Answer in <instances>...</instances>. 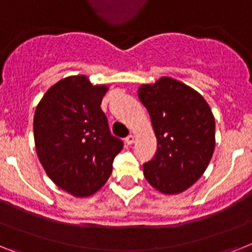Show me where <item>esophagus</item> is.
I'll list each match as a JSON object with an SVG mask.
<instances>
[{
	"label": "esophagus",
	"instance_id": "esophagus-1",
	"mask_svg": "<svg viewBox=\"0 0 252 252\" xmlns=\"http://www.w3.org/2000/svg\"><path fill=\"white\" fill-rule=\"evenodd\" d=\"M134 142V136L133 134H129L128 137H126V145H132Z\"/></svg>",
	"mask_w": 252,
	"mask_h": 252
}]
</instances>
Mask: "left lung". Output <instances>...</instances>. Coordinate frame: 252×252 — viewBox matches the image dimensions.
I'll use <instances>...</instances> for the list:
<instances>
[{
    "label": "left lung",
    "instance_id": "obj_1",
    "mask_svg": "<svg viewBox=\"0 0 252 252\" xmlns=\"http://www.w3.org/2000/svg\"><path fill=\"white\" fill-rule=\"evenodd\" d=\"M138 98L158 139L156 155L143 175L164 194L186 191L204 174L215 149V119L197 91L169 77L142 84Z\"/></svg>",
    "mask_w": 252,
    "mask_h": 252
}]
</instances>
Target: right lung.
<instances>
[{
    "instance_id": "obj_1",
    "label": "right lung",
    "mask_w": 252,
    "mask_h": 252,
    "mask_svg": "<svg viewBox=\"0 0 252 252\" xmlns=\"http://www.w3.org/2000/svg\"><path fill=\"white\" fill-rule=\"evenodd\" d=\"M107 90L71 75L51 87L35 109L38 158L51 181L75 197H88L106 183L123 149L101 110Z\"/></svg>"
}]
</instances>
